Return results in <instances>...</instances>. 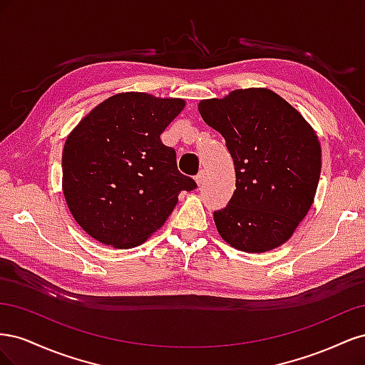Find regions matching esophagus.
<instances>
[{
	"mask_svg": "<svg viewBox=\"0 0 365 365\" xmlns=\"http://www.w3.org/2000/svg\"><path fill=\"white\" fill-rule=\"evenodd\" d=\"M205 176H207V172H205L204 169H201V170H200V173H197V175L195 176V181H196V184H197V185L204 184V181H205Z\"/></svg>",
	"mask_w": 365,
	"mask_h": 365,
	"instance_id": "1",
	"label": "esophagus"
}]
</instances>
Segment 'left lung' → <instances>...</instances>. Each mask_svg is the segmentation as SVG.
<instances>
[{"instance_id":"8db88e82","label":"left lung","mask_w":365,"mask_h":365,"mask_svg":"<svg viewBox=\"0 0 365 365\" xmlns=\"http://www.w3.org/2000/svg\"><path fill=\"white\" fill-rule=\"evenodd\" d=\"M197 109L235 161L236 190L213 213L220 237L245 252L283 245L317 193L322 146L314 128L268 88L235 90L201 101Z\"/></svg>"}]
</instances>
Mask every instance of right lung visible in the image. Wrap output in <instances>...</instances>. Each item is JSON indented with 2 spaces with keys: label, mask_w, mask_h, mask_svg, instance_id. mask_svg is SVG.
<instances>
[{
  "label": "right lung",
  "mask_w": 365,
  "mask_h": 365,
  "mask_svg": "<svg viewBox=\"0 0 365 365\" xmlns=\"http://www.w3.org/2000/svg\"><path fill=\"white\" fill-rule=\"evenodd\" d=\"M185 106L182 98L118 93L91 109L67 137L62 190L79 227L97 242L141 245L196 182L178 172L160 135Z\"/></svg>",
  "instance_id": "add662e5"
}]
</instances>
